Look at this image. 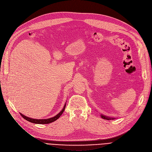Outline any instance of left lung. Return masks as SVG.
<instances>
[{
  "label": "left lung",
  "instance_id": "left-lung-1",
  "mask_svg": "<svg viewBox=\"0 0 152 152\" xmlns=\"http://www.w3.org/2000/svg\"><path fill=\"white\" fill-rule=\"evenodd\" d=\"M101 117H102L103 119H107V120H110V119H115V118L108 117V116H105V115H101Z\"/></svg>",
  "mask_w": 152,
  "mask_h": 152
}]
</instances>
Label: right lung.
Returning <instances> with one entry per match:
<instances>
[{
    "instance_id": "obj_1",
    "label": "right lung",
    "mask_w": 152,
    "mask_h": 152,
    "mask_svg": "<svg viewBox=\"0 0 152 152\" xmlns=\"http://www.w3.org/2000/svg\"><path fill=\"white\" fill-rule=\"evenodd\" d=\"M65 107H66V103L65 104V106L63 107V108L61 110V111H60V112L57 114V115H55V116L52 117V118H48V119H33V118H29V117H27L25 115H22L21 113H20V115H21V116L26 119V120L31 122V123H35V124H49L50 123H52L55 121L57 120V119H58L60 118V116L62 115V113H63L64 110H65Z\"/></svg>"
}]
</instances>
